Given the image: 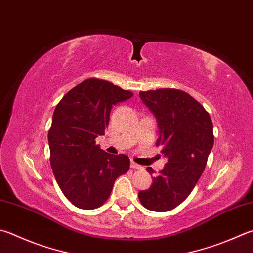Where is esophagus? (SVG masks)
Masks as SVG:
<instances>
[{"instance_id":"esophagus-1","label":"esophagus","mask_w":253,"mask_h":253,"mask_svg":"<svg viewBox=\"0 0 253 253\" xmlns=\"http://www.w3.org/2000/svg\"><path fill=\"white\" fill-rule=\"evenodd\" d=\"M130 168L137 169V170H139V169H142V166H140V165H138V164H136L135 162H131L130 163Z\"/></svg>"}]
</instances>
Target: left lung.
Listing matches in <instances>:
<instances>
[{
	"mask_svg": "<svg viewBox=\"0 0 253 253\" xmlns=\"http://www.w3.org/2000/svg\"><path fill=\"white\" fill-rule=\"evenodd\" d=\"M139 97L157 119L156 146H163L168 163L138 197L145 208L164 212L180 205L198 182L213 146V126L204 106L180 89L139 91ZM147 171L154 173L151 167Z\"/></svg>",
	"mask_w": 253,
	"mask_h": 253,
	"instance_id": "left-lung-1",
	"label": "left lung"
}]
</instances>
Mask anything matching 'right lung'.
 Returning <instances> with one entry per match:
<instances>
[{
	"label": "right lung",
	"instance_id": "add662e5",
	"mask_svg": "<svg viewBox=\"0 0 253 253\" xmlns=\"http://www.w3.org/2000/svg\"><path fill=\"white\" fill-rule=\"evenodd\" d=\"M131 96L108 81L87 79L55 108L48 131L50 166L64 196L77 208L102 206L115 180L129 170L126 155L108 154L95 139L105 135L113 105Z\"/></svg>",
	"mask_w": 253,
	"mask_h": 253
}]
</instances>
